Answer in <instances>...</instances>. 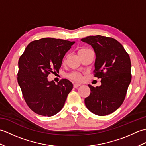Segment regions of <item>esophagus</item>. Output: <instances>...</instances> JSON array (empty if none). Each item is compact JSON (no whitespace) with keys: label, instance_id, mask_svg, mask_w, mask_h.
<instances>
[{"label":"esophagus","instance_id":"1","mask_svg":"<svg viewBox=\"0 0 146 146\" xmlns=\"http://www.w3.org/2000/svg\"><path fill=\"white\" fill-rule=\"evenodd\" d=\"M80 86V84H78V83H75V84H74V85H73V87L75 88H76L79 87Z\"/></svg>","mask_w":146,"mask_h":146}]
</instances>
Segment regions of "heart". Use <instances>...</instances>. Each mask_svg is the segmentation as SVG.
<instances>
[{
  "instance_id": "b5f03b06",
  "label": "heart",
  "mask_w": 146,
  "mask_h": 146,
  "mask_svg": "<svg viewBox=\"0 0 146 146\" xmlns=\"http://www.w3.org/2000/svg\"><path fill=\"white\" fill-rule=\"evenodd\" d=\"M90 49H86V48L81 49L80 50L78 51V54L81 53V52L88 51ZM68 77L70 79H71V80H73V81H75V82H80V81H81L82 79L81 74H80L79 73H77V72H72V73H70L69 75H68Z\"/></svg>"
}]
</instances>
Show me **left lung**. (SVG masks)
Here are the masks:
<instances>
[{
	"label": "left lung",
	"mask_w": 146,
	"mask_h": 146,
	"mask_svg": "<svg viewBox=\"0 0 146 146\" xmlns=\"http://www.w3.org/2000/svg\"><path fill=\"white\" fill-rule=\"evenodd\" d=\"M81 41L94 48V76L102 79L100 86L88 85L91 92L85 99V105L93 113L107 115L124 101L132 78L131 59L123 46L112 38L90 36Z\"/></svg>",
	"instance_id": "obj_1"
}]
</instances>
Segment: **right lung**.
Returning <instances> with one entry per match:
<instances>
[{
	"label": "right lung",
	"instance_id": "obj_1",
	"mask_svg": "<svg viewBox=\"0 0 146 146\" xmlns=\"http://www.w3.org/2000/svg\"><path fill=\"white\" fill-rule=\"evenodd\" d=\"M75 42L42 38L31 42L18 62L17 82L24 100L34 112L51 117L63 107L72 83L62 79L55 84L47 77L58 72L63 58Z\"/></svg>",
	"mask_w": 146,
	"mask_h": 146
}]
</instances>
